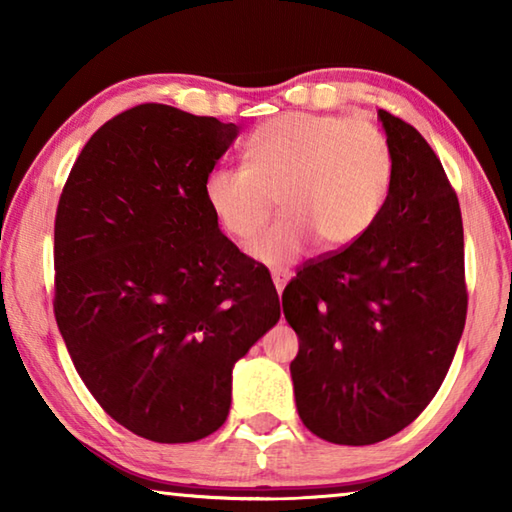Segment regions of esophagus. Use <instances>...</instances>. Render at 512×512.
<instances>
[{"mask_svg": "<svg viewBox=\"0 0 512 512\" xmlns=\"http://www.w3.org/2000/svg\"><path fill=\"white\" fill-rule=\"evenodd\" d=\"M291 280V273L289 271H273V284L277 293H282L284 287H287V282Z\"/></svg>", "mask_w": 512, "mask_h": 512, "instance_id": "34e87169", "label": "esophagus"}]
</instances>
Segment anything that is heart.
Masks as SVG:
<instances>
[{"label":"heart","mask_w":512,"mask_h":512,"mask_svg":"<svg viewBox=\"0 0 512 512\" xmlns=\"http://www.w3.org/2000/svg\"><path fill=\"white\" fill-rule=\"evenodd\" d=\"M393 151L366 119L287 112L246 144V164L216 167L205 201L228 235L248 239L280 196L284 216L248 244L268 266H287L316 244L339 253L375 225L393 187Z\"/></svg>","instance_id":"obj_1"}]
</instances>
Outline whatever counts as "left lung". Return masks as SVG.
<instances>
[{
  "label": "left lung",
  "instance_id": "1",
  "mask_svg": "<svg viewBox=\"0 0 512 512\" xmlns=\"http://www.w3.org/2000/svg\"><path fill=\"white\" fill-rule=\"evenodd\" d=\"M393 187L357 244L307 264L282 293L300 339V420L336 445H375L418 418L461 341L467 291L458 198L427 140L379 110Z\"/></svg>",
  "mask_w": 512,
  "mask_h": 512
}]
</instances>
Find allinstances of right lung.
Listing matches in <instances>:
<instances>
[{
  "label": "right lung",
  "mask_w": 512,
  "mask_h": 512,
  "mask_svg": "<svg viewBox=\"0 0 512 512\" xmlns=\"http://www.w3.org/2000/svg\"><path fill=\"white\" fill-rule=\"evenodd\" d=\"M239 126L144 103L106 121L60 196L54 314L83 384L153 443L230 413L232 368L280 320L264 266L223 235L205 178Z\"/></svg>",
  "instance_id": "right-lung-1"
}]
</instances>
